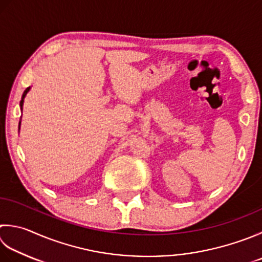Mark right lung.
I'll list each match as a JSON object with an SVG mask.
<instances>
[{"mask_svg": "<svg viewBox=\"0 0 262 262\" xmlns=\"http://www.w3.org/2000/svg\"><path fill=\"white\" fill-rule=\"evenodd\" d=\"M29 91H30V86H29V87H27V89H26V90H25V92H24L23 97H21V101H20V110H23V105H24L25 97H26V95H27V93H28ZM20 124H21V119H20V121H19V130H20Z\"/></svg>", "mask_w": 262, "mask_h": 262, "instance_id": "right-lung-1", "label": "right lung"}]
</instances>
